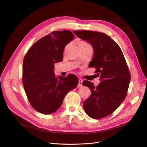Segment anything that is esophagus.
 <instances>
[{
  "label": "esophagus",
  "mask_w": 147,
  "mask_h": 147,
  "mask_svg": "<svg viewBox=\"0 0 147 147\" xmlns=\"http://www.w3.org/2000/svg\"><path fill=\"white\" fill-rule=\"evenodd\" d=\"M82 82H83V80L79 78L78 80V88H80V87L82 86Z\"/></svg>",
  "instance_id": "1"
}]
</instances>
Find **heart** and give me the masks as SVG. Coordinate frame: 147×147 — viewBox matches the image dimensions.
<instances>
[{"instance_id": "heart-1", "label": "heart", "mask_w": 147, "mask_h": 147, "mask_svg": "<svg viewBox=\"0 0 147 147\" xmlns=\"http://www.w3.org/2000/svg\"><path fill=\"white\" fill-rule=\"evenodd\" d=\"M89 45L88 43L85 41H81L79 43V47L80 46H85V45Z\"/></svg>"}]
</instances>
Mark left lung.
I'll list each match as a JSON object with an SVG mask.
<instances>
[{"mask_svg": "<svg viewBox=\"0 0 147 147\" xmlns=\"http://www.w3.org/2000/svg\"><path fill=\"white\" fill-rule=\"evenodd\" d=\"M79 38L88 42L94 50L89 66L96 69L101 82L95 86L89 81L82 85L91 90V95L83 102V107L91 118L101 119L111 114L125 99L131 74L121 48L104 33L92 31H74Z\"/></svg>", "mask_w": 147, "mask_h": 147, "instance_id": "left-lung-1", "label": "left lung"}]
</instances>
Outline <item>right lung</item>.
I'll use <instances>...</instances> for the list:
<instances>
[{
  "label": "right lung",
  "instance_id": "add662e5",
  "mask_svg": "<svg viewBox=\"0 0 147 147\" xmlns=\"http://www.w3.org/2000/svg\"><path fill=\"white\" fill-rule=\"evenodd\" d=\"M74 38L71 31H54L31 47L23 59V84L32 107L50 114L61 107L66 93L78 84L74 74L56 78L55 62H61L63 51Z\"/></svg>",
  "mask_w": 147,
  "mask_h": 147
}]
</instances>
